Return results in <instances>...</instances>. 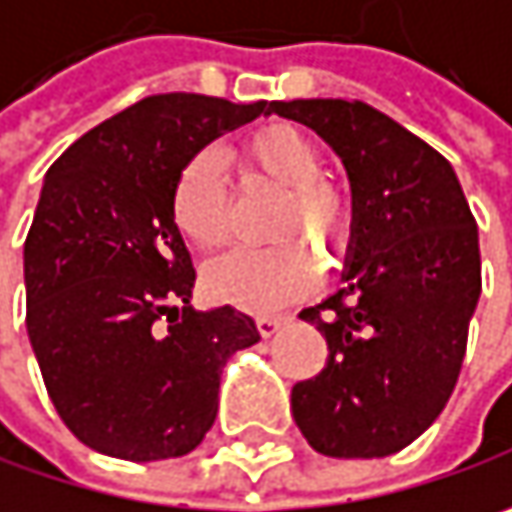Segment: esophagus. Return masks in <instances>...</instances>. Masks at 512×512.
Segmentation results:
<instances>
[{
  "label": "esophagus",
  "mask_w": 512,
  "mask_h": 512,
  "mask_svg": "<svg viewBox=\"0 0 512 512\" xmlns=\"http://www.w3.org/2000/svg\"><path fill=\"white\" fill-rule=\"evenodd\" d=\"M284 323H287L284 314H260V317H257V332H260L263 338H272Z\"/></svg>",
  "instance_id": "1"
}]
</instances>
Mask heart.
<instances>
[{
  "label": "heart",
  "mask_w": 512,
  "mask_h": 512,
  "mask_svg": "<svg viewBox=\"0 0 512 512\" xmlns=\"http://www.w3.org/2000/svg\"><path fill=\"white\" fill-rule=\"evenodd\" d=\"M249 177L284 189L269 249L237 252L216 260L204 281L207 290L246 311H275L317 287L320 269L305 243L338 249L350 237V198L323 177L317 145L290 124H266L237 151ZM171 216L177 231L201 252H222L231 243V189L213 151L195 154L171 189Z\"/></svg>",
  "instance_id": "b5f03b06"
}]
</instances>
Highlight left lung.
Wrapping results in <instances>:
<instances>
[{
    "label": "left lung",
    "instance_id": "1",
    "mask_svg": "<svg viewBox=\"0 0 512 512\" xmlns=\"http://www.w3.org/2000/svg\"><path fill=\"white\" fill-rule=\"evenodd\" d=\"M344 159L353 246L344 287L305 308L326 367L293 385V418L326 457L373 460L412 445L445 409L480 299L477 222L451 162L361 100L269 103Z\"/></svg>",
    "mask_w": 512,
    "mask_h": 512
}]
</instances>
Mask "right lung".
I'll list each match as a JSON object with an SVG mask.
<instances>
[{"instance_id": "1", "label": "right lung", "mask_w": 512, "mask_h": 512, "mask_svg": "<svg viewBox=\"0 0 512 512\" xmlns=\"http://www.w3.org/2000/svg\"><path fill=\"white\" fill-rule=\"evenodd\" d=\"M266 109L151 94L50 165L23 249L26 329L52 406L82 445L171 460L213 427L225 361L260 335L231 305H189L195 266L171 189L201 148Z\"/></svg>"}]
</instances>
